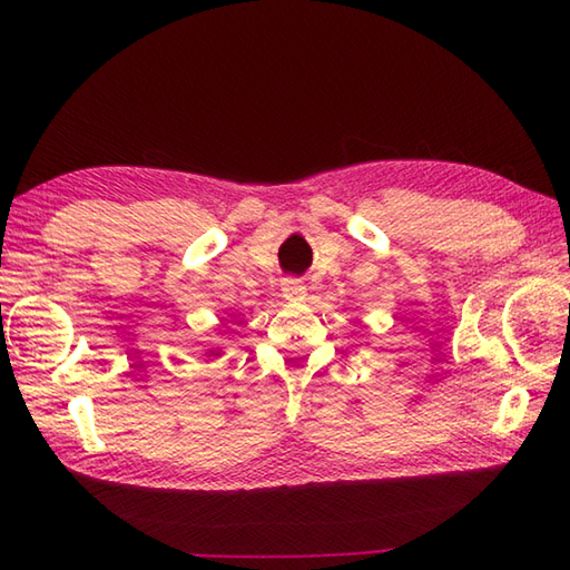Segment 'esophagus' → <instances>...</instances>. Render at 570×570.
<instances>
[{
  "instance_id": "34e87169",
  "label": "esophagus",
  "mask_w": 570,
  "mask_h": 570,
  "mask_svg": "<svg viewBox=\"0 0 570 570\" xmlns=\"http://www.w3.org/2000/svg\"><path fill=\"white\" fill-rule=\"evenodd\" d=\"M282 296L286 301H304L306 296V286L301 278H284L282 282Z\"/></svg>"
}]
</instances>
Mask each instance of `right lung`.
<instances>
[{
    "instance_id": "1",
    "label": "right lung",
    "mask_w": 570,
    "mask_h": 570,
    "mask_svg": "<svg viewBox=\"0 0 570 570\" xmlns=\"http://www.w3.org/2000/svg\"><path fill=\"white\" fill-rule=\"evenodd\" d=\"M220 355V350H208V357H217Z\"/></svg>"
}]
</instances>
